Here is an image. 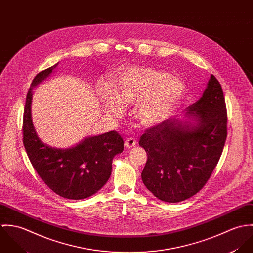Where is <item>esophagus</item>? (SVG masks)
<instances>
[{"label": "esophagus", "instance_id": "esophagus-1", "mask_svg": "<svg viewBox=\"0 0 253 253\" xmlns=\"http://www.w3.org/2000/svg\"><path fill=\"white\" fill-rule=\"evenodd\" d=\"M135 145H136V140H135V138H132V137L127 138V139H126V141H125V146H126V149H131V148L134 147Z\"/></svg>", "mask_w": 253, "mask_h": 253}]
</instances>
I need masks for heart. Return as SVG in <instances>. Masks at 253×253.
<instances>
[{
  "mask_svg": "<svg viewBox=\"0 0 253 253\" xmlns=\"http://www.w3.org/2000/svg\"><path fill=\"white\" fill-rule=\"evenodd\" d=\"M185 84L164 70L131 67L123 70L116 80L115 90L102 87L99 97L104 109L114 116L123 113V104L137 105L135 116L144 126L167 120L180 103Z\"/></svg>",
  "mask_w": 253,
  "mask_h": 253,
  "instance_id": "b5f03b06",
  "label": "heart"
}]
</instances>
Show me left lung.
<instances>
[{
  "label": "left lung",
  "instance_id": "obj_1",
  "mask_svg": "<svg viewBox=\"0 0 253 253\" xmlns=\"http://www.w3.org/2000/svg\"><path fill=\"white\" fill-rule=\"evenodd\" d=\"M227 137L222 87L211 75L202 97L175 116L146 129L139 145L148 155L141 173L146 188L161 201L178 203L196 195L210 179Z\"/></svg>",
  "mask_w": 253,
  "mask_h": 253
}]
</instances>
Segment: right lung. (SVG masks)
<instances>
[{"label": "right lung", "mask_w": 253, "mask_h": 253, "mask_svg": "<svg viewBox=\"0 0 253 253\" xmlns=\"http://www.w3.org/2000/svg\"><path fill=\"white\" fill-rule=\"evenodd\" d=\"M57 65L37 74L31 84L23 114V144L37 173L54 193L69 200H83L106 184L113 158L123 152L124 140L115 130L88 136L69 148L51 147L39 138L31 115L33 88Z\"/></svg>", "instance_id": "obj_1"}]
</instances>
